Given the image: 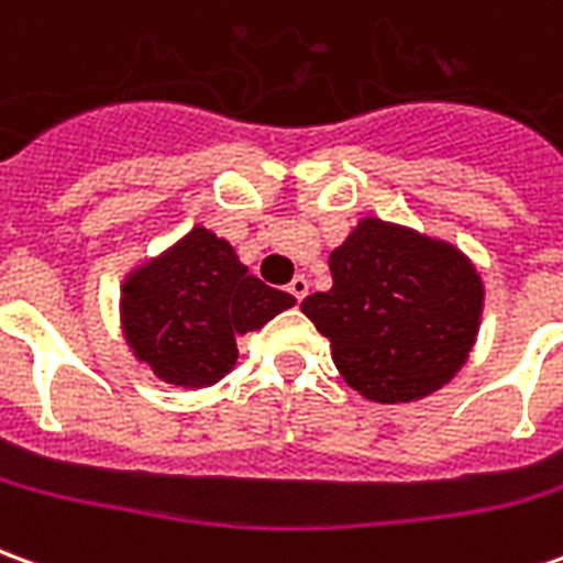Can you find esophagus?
<instances>
[{"label": "esophagus", "mask_w": 563, "mask_h": 563, "mask_svg": "<svg viewBox=\"0 0 563 563\" xmlns=\"http://www.w3.org/2000/svg\"><path fill=\"white\" fill-rule=\"evenodd\" d=\"M307 289H310V283H307V277H301V274H298V277H292V283L286 286V292L292 295L295 301H301V298L307 295Z\"/></svg>", "instance_id": "1"}]
</instances>
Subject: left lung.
<instances>
[{
  "label": "left lung",
  "mask_w": 563,
  "mask_h": 563,
  "mask_svg": "<svg viewBox=\"0 0 563 563\" xmlns=\"http://www.w3.org/2000/svg\"><path fill=\"white\" fill-rule=\"evenodd\" d=\"M329 292L301 301L343 379L379 404L419 401L467 362L483 280L455 246L367 217L329 256Z\"/></svg>",
  "instance_id": "obj_1"
}]
</instances>
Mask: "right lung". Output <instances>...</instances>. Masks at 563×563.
I'll list each match as a JSON object with an SVG mask.
<instances>
[{
  "instance_id": "right-lung-1",
  "label": "right lung",
  "mask_w": 563,
  "mask_h": 563,
  "mask_svg": "<svg viewBox=\"0 0 563 563\" xmlns=\"http://www.w3.org/2000/svg\"><path fill=\"white\" fill-rule=\"evenodd\" d=\"M295 298L238 262L229 241L192 229L123 283V331L150 371L172 386L205 389L238 362V334L262 329Z\"/></svg>"
}]
</instances>
